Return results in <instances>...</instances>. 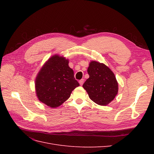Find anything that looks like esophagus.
Here are the masks:
<instances>
[{"mask_svg":"<svg viewBox=\"0 0 154 154\" xmlns=\"http://www.w3.org/2000/svg\"><path fill=\"white\" fill-rule=\"evenodd\" d=\"M84 81H85L84 79H82V80H80V81H79V83H80V85H82L83 84V83H84Z\"/></svg>","mask_w":154,"mask_h":154,"instance_id":"esophagus-1","label":"esophagus"}]
</instances>
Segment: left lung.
<instances>
[{"mask_svg":"<svg viewBox=\"0 0 154 154\" xmlns=\"http://www.w3.org/2000/svg\"><path fill=\"white\" fill-rule=\"evenodd\" d=\"M89 78L83 83L90 99L97 105L105 106L118 92V83L114 72L103 63L92 60L87 69Z\"/></svg>","mask_w":154,"mask_h":154,"instance_id":"left-lung-1","label":"left lung"}]
</instances>
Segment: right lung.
Wrapping results in <instances>:
<instances>
[{
    "mask_svg": "<svg viewBox=\"0 0 154 154\" xmlns=\"http://www.w3.org/2000/svg\"><path fill=\"white\" fill-rule=\"evenodd\" d=\"M35 84L39 101L53 109L67 100L72 91L80 85L69 66V60L58 54L52 56L44 64Z\"/></svg>",
    "mask_w": 154,
    "mask_h": 154,
    "instance_id": "1",
    "label": "right lung"
}]
</instances>
